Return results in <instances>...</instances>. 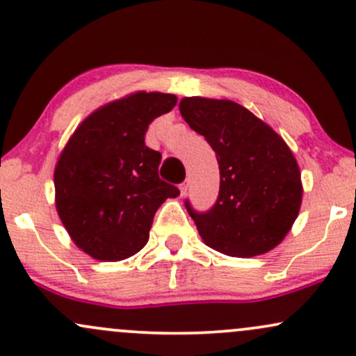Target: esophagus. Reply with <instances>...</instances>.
Here are the masks:
<instances>
[{
	"label": "esophagus",
	"mask_w": 356,
	"mask_h": 356,
	"mask_svg": "<svg viewBox=\"0 0 356 356\" xmlns=\"http://www.w3.org/2000/svg\"><path fill=\"white\" fill-rule=\"evenodd\" d=\"M179 189H181V195H186L187 189H189V181H184L181 186H179Z\"/></svg>",
	"instance_id": "1"
}]
</instances>
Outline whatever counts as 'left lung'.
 I'll return each mask as SVG.
<instances>
[{
	"label": "left lung",
	"instance_id": "obj_1",
	"mask_svg": "<svg viewBox=\"0 0 356 356\" xmlns=\"http://www.w3.org/2000/svg\"><path fill=\"white\" fill-rule=\"evenodd\" d=\"M179 110L206 137L219 164L214 207L195 212L186 201L204 243L234 257L271 251L291 229L303 197L300 167L288 144L236 102L184 97Z\"/></svg>",
	"mask_w": 356,
	"mask_h": 356
}]
</instances>
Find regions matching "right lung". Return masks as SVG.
Listing matches in <instances>:
<instances>
[{
	"label": "right lung",
	"instance_id": "right-lung-1",
	"mask_svg": "<svg viewBox=\"0 0 356 356\" xmlns=\"http://www.w3.org/2000/svg\"><path fill=\"white\" fill-rule=\"evenodd\" d=\"M172 93L136 92L97 108L76 127L55 167V206L73 243L93 259L122 261L149 241L155 212L181 192L159 179L162 155L145 145Z\"/></svg>",
	"mask_w": 356,
	"mask_h": 356
}]
</instances>
